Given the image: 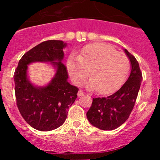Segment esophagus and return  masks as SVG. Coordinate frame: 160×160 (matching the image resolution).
<instances>
[{
	"mask_svg": "<svg viewBox=\"0 0 160 160\" xmlns=\"http://www.w3.org/2000/svg\"><path fill=\"white\" fill-rule=\"evenodd\" d=\"M83 94H84V92H83V91H82L81 89H79L78 92H77V96H83Z\"/></svg>",
	"mask_w": 160,
	"mask_h": 160,
	"instance_id": "obj_1",
	"label": "esophagus"
}]
</instances>
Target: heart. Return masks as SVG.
<instances>
[{
	"instance_id": "b5f03b06",
	"label": "heart",
	"mask_w": 160,
	"mask_h": 160,
	"mask_svg": "<svg viewBox=\"0 0 160 160\" xmlns=\"http://www.w3.org/2000/svg\"><path fill=\"white\" fill-rule=\"evenodd\" d=\"M67 68L72 81L79 84L91 75L86 87L98 89L102 94L116 91L124 83L131 69L130 61L124 54L103 43L87 45L80 55L71 54L67 61Z\"/></svg>"
}]
</instances>
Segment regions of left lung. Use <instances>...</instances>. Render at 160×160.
<instances>
[{
    "instance_id": "8db88e82",
    "label": "left lung",
    "mask_w": 160,
    "mask_h": 160,
    "mask_svg": "<svg viewBox=\"0 0 160 160\" xmlns=\"http://www.w3.org/2000/svg\"><path fill=\"white\" fill-rule=\"evenodd\" d=\"M124 51L131 68L127 81L111 96L93 98L92 106L87 112L89 123L104 131L118 128L128 120L134 106L143 79L138 61L127 49Z\"/></svg>"
}]
</instances>
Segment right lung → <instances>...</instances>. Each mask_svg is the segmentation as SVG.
<instances>
[{
    "mask_svg": "<svg viewBox=\"0 0 160 160\" xmlns=\"http://www.w3.org/2000/svg\"><path fill=\"white\" fill-rule=\"evenodd\" d=\"M67 43L48 40L35 46L23 54L14 76L17 105L21 115L33 128L49 131L64 124L68 109L74 102L78 89L68 81V74L63 64ZM51 63L56 73L48 84L36 86L30 81L28 65L32 62Z\"/></svg>",
    "mask_w": 160,
    "mask_h": 160,
    "instance_id": "right-lung-1",
    "label": "right lung"
}]
</instances>
